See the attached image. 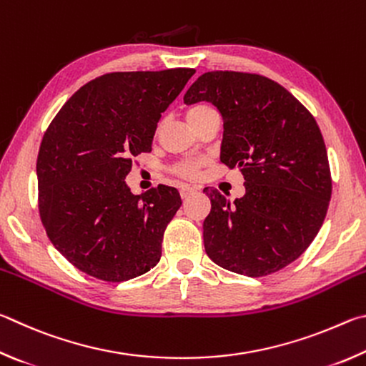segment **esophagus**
I'll return each instance as SVG.
<instances>
[{"label":"esophagus","instance_id":"1","mask_svg":"<svg viewBox=\"0 0 366 366\" xmlns=\"http://www.w3.org/2000/svg\"><path fill=\"white\" fill-rule=\"evenodd\" d=\"M194 188H191V187H183L182 189H179V196H182V199H187V197H189L191 194L194 193Z\"/></svg>","mask_w":366,"mask_h":366}]
</instances>
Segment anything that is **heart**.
Returning a JSON list of instances; mask_svg holds the SVG:
<instances>
[{
	"label": "heart",
	"mask_w": 366,
	"mask_h": 366,
	"mask_svg": "<svg viewBox=\"0 0 366 366\" xmlns=\"http://www.w3.org/2000/svg\"><path fill=\"white\" fill-rule=\"evenodd\" d=\"M215 112H217L215 109L210 104H207V102H197V104H193L191 107H188L187 119L191 124V127H193L204 117H207V115L215 114ZM201 165H202V160H184V162H179L173 167V172H175L179 177L194 178L197 175V172H199Z\"/></svg>",
	"instance_id": "b5f03b06"
}]
</instances>
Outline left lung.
I'll return each instance as SVG.
<instances>
[{
    "label": "left lung",
    "instance_id": "obj_1",
    "mask_svg": "<svg viewBox=\"0 0 366 366\" xmlns=\"http://www.w3.org/2000/svg\"><path fill=\"white\" fill-rule=\"evenodd\" d=\"M187 104L209 101L223 117L220 160L238 167L246 194L229 202L214 188L204 247L217 265L265 277L304 254L331 199L328 154L313 115L264 75L215 70L197 79Z\"/></svg>",
    "mask_w": 366,
    "mask_h": 366
}]
</instances>
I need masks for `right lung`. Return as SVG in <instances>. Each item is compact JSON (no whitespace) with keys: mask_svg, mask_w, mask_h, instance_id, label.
<instances>
[{"mask_svg":"<svg viewBox=\"0 0 366 366\" xmlns=\"http://www.w3.org/2000/svg\"><path fill=\"white\" fill-rule=\"evenodd\" d=\"M194 72L101 75L74 93L44 132L38 209L49 241L80 272L120 283L157 265L182 197L165 184L134 196L125 177L138 154L151 152L160 115Z\"/></svg>","mask_w":366,"mask_h":366,"instance_id":"obj_1","label":"right lung"}]
</instances>
